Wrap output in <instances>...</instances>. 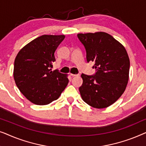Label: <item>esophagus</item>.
Returning <instances> with one entry per match:
<instances>
[{
    "label": "esophagus",
    "mask_w": 146,
    "mask_h": 146,
    "mask_svg": "<svg viewBox=\"0 0 146 146\" xmlns=\"http://www.w3.org/2000/svg\"><path fill=\"white\" fill-rule=\"evenodd\" d=\"M70 75L72 77H75V76H79V74H70Z\"/></svg>",
    "instance_id": "esophagus-1"
}]
</instances>
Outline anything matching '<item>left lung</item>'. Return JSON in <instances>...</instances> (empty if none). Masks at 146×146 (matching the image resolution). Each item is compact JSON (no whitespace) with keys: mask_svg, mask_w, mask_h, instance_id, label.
Listing matches in <instances>:
<instances>
[{"mask_svg":"<svg viewBox=\"0 0 146 146\" xmlns=\"http://www.w3.org/2000/svg\"><path fill=\"white\" fill-rule=\"evenodd\" d=\"M86 51L87 62H94L96 74L81 75L82 98L95 108H105L118 100L129 80V58L121 44L104 32L78 34Z\"/></svg>","mask_w":146,"mask_h":146,"instance_id":"1","label":"left lung"}]
</instances>
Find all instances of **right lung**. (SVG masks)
Instances as JSON below:
<instances>
[{"label": "right lung", "instance_id": "add662e5", "mask_svg": "<svg viewBox=\"0 0 146 146\" xmlns=\"http://www.w3.org/2000/svg\"><path fill=\"white\" fill-rule=\"evenodd\" d=\"M64 35H42L25 45L15 60L13 76L21 92L32 103L47 105L68 84V74L52 71L54 52Z\"/></svg>", "mask_w": 146, "mask_h": 146}]
</instances>
